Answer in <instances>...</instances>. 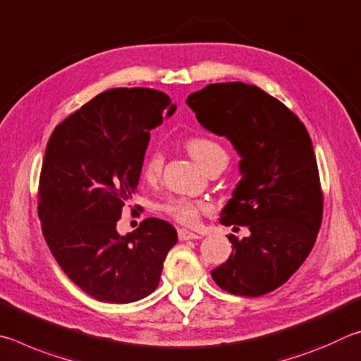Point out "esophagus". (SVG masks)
<instances>
[{"mask_svg": "<svg viewBox=\"0 0 361 361\" xmlns=\"http://www.w3.org/2000/svg\"><path fill=\"white\" fill-rule=\"evenodd\" d=\"M200 238L201 236L197 235V233H193V231H188L185 228H180L179 230V239H180V241H190V239H200Z\"/></svg>", "mask_w": 361, "mask_h": 361, "instance_id": "1", "label": "esophagus"}]
</instances>
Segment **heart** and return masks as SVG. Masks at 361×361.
I'll list each match as a JSON object with an SVG mask.
<instances>
[{"instance_id":"1","label":"heart","mask_w":361,"mask_h":361,"mask_svg":"<svg viewBox=\"0 0 361 361\" xmlns=\"http://www.w3.org/2000/svg\"><path fill=\"white\" fill-rule=\"evenodd\" d=\"M187 149L190 152V155L197 160L201 166L206 168L212 160H216L219 157L226 155L222 145L214 141L209 137H192L188 139ZM163 168V154L160 150H154L147 157V160L144 163V177L145 179H157L158 174L161 173ZM209 207L204 203H200V201H192L185 198H174L169 200L166 204H164V211L169 214L171 217L176 219L177 222L185 224V225H195L200 220L201 214L206 212Z\"/></svg>"}]
</instances>
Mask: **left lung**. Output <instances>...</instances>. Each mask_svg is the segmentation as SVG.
I'll return each instance as SVG.
<instances>
[{
	"label": "left lung",
	"mask_w": 361,
	"mask_h": 361,
	"mask_svg": "<svg viewBox=\"0 0 361 361\" xmlns=\"http://www.w3.org/2000/svg\"><path fill=\"white\" fill-rule=\"evenodd\" d=\"M187 104L241 157V180L220 224L247 226L250 235L228 236L233 252L211 271L212 279L233 295L273 292L306 260L322 224L324 197L306 126L279 99L244 82L206 85Z\"/></svg>",
	"instance_id": "obj_1"
}]
</instances>
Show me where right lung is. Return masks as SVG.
Wrapping results in <instances>:
<instances>
[{
	"label": "right lung",
	"instance_id": "add662e5",
	"mask_svg": "<svg viewBox=\"0 0 361 361\" xmlns=\"http://www.w3.org/2000/svg\"><path fill=\"white\" fill-rule=\"evenodd\" d=\"M176 104L152 88H112L56 125L44 155L37 216L65 274L94 300L133 302L158 287L177 231L145 219L118 235L123 206L136 192L150 130Z\"/></svg>",
	"mask_w": 361,
	"mask_h": 361
}]
</instances>
